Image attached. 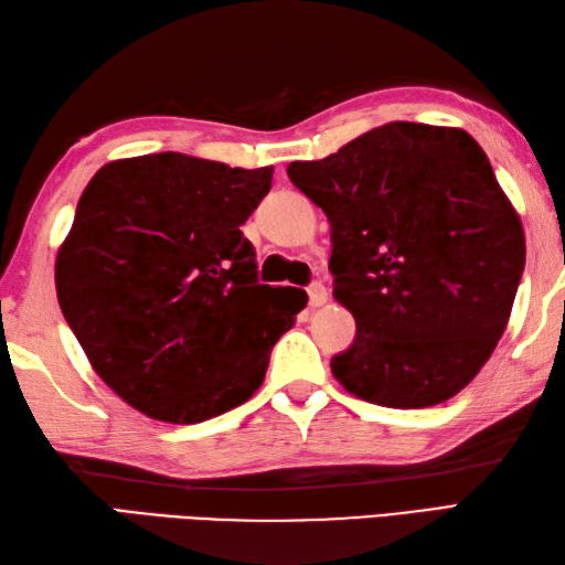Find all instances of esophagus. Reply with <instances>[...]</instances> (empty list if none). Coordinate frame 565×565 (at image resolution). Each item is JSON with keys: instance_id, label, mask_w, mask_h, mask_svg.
<instances>
[{"instance_id": "1", "label": "esophagus", "mask_w": 565, "mask_h": 565, "mask_svg": "<svg viewBox=\"0 0 565 565\" xmlns=\"http://www.w3.org/2000/svg\"><path fill=\"white\" fill-rule=\"evenodd\" d=\"M308 301H310V306H322L328 301V289H326V284L322 281H313L308 286Z\"/></svg>"}]
</instances>
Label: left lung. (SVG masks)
<instances>
[{
  "label": "left lung",
  "instance_id": "left-lung-1",
  "mask_svg": "<svg viewBox=\"0 0 565 565\" xmlns=\"http://www.w3.org/2000/svg\"><path fill=\"white\" fill-rule=\"evenodd\" d=\"M286 174L328 215L332 294L356 320L334 379L403 411L449 401L493 354L524 271L520 215L483 148L393 121Z\"/></svg>",
  "mask_w": 565,
  "mask_h": 565
}]
</instances>
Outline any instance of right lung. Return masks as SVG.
<instances>
[{
	"mask_svg": "<svg viewBox=\"0 0 565 565\" xmlns=\"http://www.w3.org/2000/svg\"><path fill=\"white\" fill-rule=\"evenodd\" d=\"M271 174L158 152L106 164L84 189L57 252V301L94 371L136 411L194 425L262 386L308 301L259 284L239 231Z\"/></svg>",
	"mask_w": 565,
	"mask_h": 565,
	"instance_id": "1",
	"label": "right lung"
}]
</instances>
